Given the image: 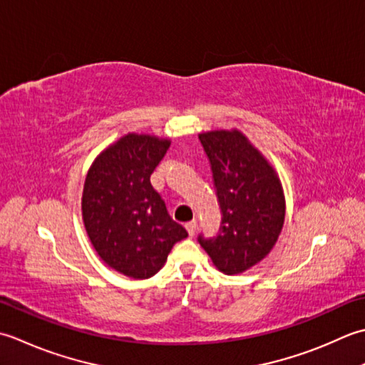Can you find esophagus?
<instances>
[{
  "label": "esophagus",
  "mask_w": 365,
  "mask_h": 365,
  "mask_svg": "<svg viewBox=\"0 0 365 365\" xmlns=\"http://www.w3.org/2000/svg\"><path fill=\"white\" fill-rule=\"evenodd\" d=\"M185 230H187L189 236H193V235H195V230H197V220H192V222H189V224L185 225Z\"/></svg>",
  "instance_id": "1"
}]
</instances>
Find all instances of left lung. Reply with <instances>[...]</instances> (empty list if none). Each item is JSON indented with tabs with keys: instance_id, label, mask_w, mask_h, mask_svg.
<instances>
[{
	"instance_id": "8db88e82",
	"label": "left lung",
	"mask_w": 365,
	"mask_h": 365,
	"mask_svg": "<svg viewBox=\"0 0 365 365\" xmlns=\"http://www.w3.org/2000/svg\"><path fill=\"white\" fill-rule=\"evenodd\" d=\"M210 159L222 212L219 235L198 236L214 266L227 276L241 274L269 254L285 220L279 176L240 130L198 135Z\"/></svg>"
}]
</instances>
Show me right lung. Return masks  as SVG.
Returning <instances> with one entry per match:
<instances>
[{
  "label": "right lung",
  "instance_id": "right-lung-1",
  "mask_svg": "<svg viewBox=\"0 0 365 365\" xmlns=\"http://www.w3.org/2000/svg\"><path fill=\"white\" fill-rule=\"evenodd\" d=\"M170 140L128 133L103 150L88 170L81 215L93 247L111 269L150 279L187 232L170 217L151 175Z\"/></svg>",
  "mask_w": 365,
  "mask_h": 365
}]
</instances>
